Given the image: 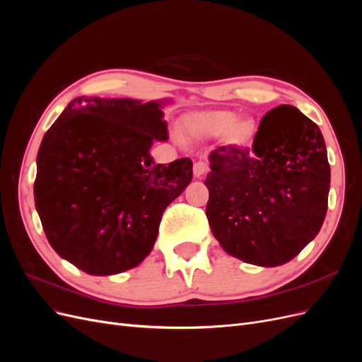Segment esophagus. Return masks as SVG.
<instances>
[{
    "mask_svg": "<svg viewBox=\"0 0 362 362\" xmlns=\"http://www.w3.org/2000/svg\"><path fill=\"white\" fill-rule=\"evenodd\" d=\"M193 173L196 178H204L208 173V164L205 161H196L193 164Z\"/></svg>",
    "mask_w": 362,
    "mask_h": 362,
    "instance_id": "esophagus-1",
    "label": "esophagus"
}]
</instances>
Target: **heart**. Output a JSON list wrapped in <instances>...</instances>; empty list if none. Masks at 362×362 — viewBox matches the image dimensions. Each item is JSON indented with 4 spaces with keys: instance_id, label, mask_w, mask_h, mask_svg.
Returning <instances> with one entry per match:
<instances>
[{
    "instance_id": "1",
    "label": "heart",
    "mask_w": 362,
    "mask_h": 362,
    "mask_svg": "<svg viewBox=\"0 0 362 362\" xmlns=\"http://www.w3.org/2000/svg\"><path fill=\"white\" fill-rule=\"evenodd\" d=\"M237 124V116L229 112H208L189 119L187 127L193 134L201 137H218L231 131Z\"/></svg>"
}]
</instances>
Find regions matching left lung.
I'll use <instances>...</instances> for the list:
<instances>
[{"instance_id": "obj_1", "label": "left lung", "mask_w": 362, "mask_h": 362, "mask_svg": "<svg viewBox=\"0 0 362 362\" xmlns=\"http://www.w3.org/2000/svg\"><path fill=\"white\" fill-rule=\"evenodd\" d=\"M210 161L205 213L229 255L275 267L319 234L331 169L320 128L298 108L275 107L250 146H221Z\"/></svg>"}]
</instances>
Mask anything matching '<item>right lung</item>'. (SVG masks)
<instances>
[{
  "instance_id": "right-lung-1",
  "label": "right lung",
  "mask_w": 362,
  "mask_h": 362,
  "mask_svg": "<svg viewBox=\"0 0 362 362\" xmlns=\"http://www.w3.org/2000/svg\"><path fill=\"white\" fill-rule=\"evenodd\" d=\"M160 103L75 98L43 136L35 202L57 254L89 275L136 267L156 243L164 208L193 177L190 158L156 164L168 140Z\"/></svg>"
}]
</instances>
